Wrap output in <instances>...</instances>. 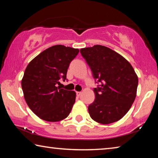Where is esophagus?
Returning a JSON list of instances; mask_svg holds the SVG:
<instances>
[{
    "label": "esophagus",
    "mask_w": 158,
    "mask_h": 158,
    "mask_svg": "<svg viewBox=\"0 0 158 158\" xmlns=\"http://www.w3.org/2000/svg\"><path fill=\"white\" fill-rule=\"evenodd\" d=\"M76 94H77V96H79V95H81V92H80V91H77V92H76Z\"/></svg>",
    "instance_id": "esophagus-1"
}]
</instances>
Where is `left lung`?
<instances>
[{"instance_id":"left-lung-1","label":"left lung","mask_w":158,"mask_h":158,"mask_svg":"<svg viewBox=\"0 0 158 158\" xmlns=\"http://www.w3.org/2000/svg\"><path fill=\"white\" fill-rule=\"evenodd\" d=\"M80 52L98 84L93 89L95 100L88 107L90 116L105 125L119 121L137 95L138 77L132 66L119 53L102 45L83 48Z\"/></svg>"}]
</instances>
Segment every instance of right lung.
<instances>
[{
    "instance_id": "obj_1",
    "label": "right lung",
    "mask_w": 158,
    "mask_h": 158,
    "mask_svg": "<svg viewBox=\"0 0 158 158\" xmlns=\"http://www.w3.org/2000/svg\"><path fill=\"white\" fill-rule=\"evenodd\" d=\"M79 52L55 45L40 53L26 67L21 81L25 100L32 111L44 121H62L70 113L76 93L58 85L60 80L67 79L69 64Z\"/></svg>"
}]
</instances>
